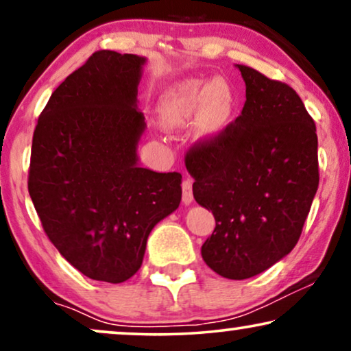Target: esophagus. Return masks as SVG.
<instances>
[{"instance_id":"34e87169","label":"esophagus","mask_w":351,"mask_h":351,"mask_svg":"<svg viewBox=\"0 0 351 351\" xmlns=\"http://www.w3.org/2000/svg\"><path fill=\"white\" fill-rule=\"evenodd\" d=\"M182 201L185 204L193 203V180L185 179L182 182Z\"/></svg>"}]
</instances>
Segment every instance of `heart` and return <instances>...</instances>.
<instances>
[{
	"instance_id": "obj_1",
	"label": "heart",
	"mask_w": 351,
	"mask_h": 351,
	"mask_svg": "<svg viewBox=\"0 0 351 351\" xmlns=\"http://www.w3.org/2000/svg\"><path fill=\"white\" fill-rule=\"evenodd\" d=\"M234 94L227 80L215 76L206 83L189 78L171 86L158 104L161 123L176 129L185 126L195 117V132L199 138H214L232 123Z\"/></svg>"
}]
</instances>
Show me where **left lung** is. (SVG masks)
Here are the masks:
<instances>
[{
  "label": "left lung",
  "mask_w": 351,
  "mask_h": 351,
  "mask_svg": "<svg viewBox=\"0 0 351 351\" xmlns=\"http://www.w3.org/2000/svg\"><path fill=\"white\" fill-rule=\"evenodd\" d=\"M246 83L243 112L220 136L195 143L185 166L196 203L215 228L201 247L210 270L246 280L299 241L318 190V137L291 86L237 65Z\"/></svg>",
  "instance_id": "1"
}]
</instances>
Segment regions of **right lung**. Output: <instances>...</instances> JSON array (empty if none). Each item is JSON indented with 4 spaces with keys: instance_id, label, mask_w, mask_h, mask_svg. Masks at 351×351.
Masks as SVG:
<instances>
[{
    "instance_id": "1",
    "label": "right lung",
    "mask_w": 351,
    "mask_h": 351,
    "mask_svg": "<svg viewBox=\"0 0 351 351\" xmlns=\"http://www.w3.org/2000/svg\"><path fill=\"white\" fill-rule=\"evenodd\" d=\"M145 57L97 51L52 93L33 132L28 193L43 228L76 270L123 282L153 227L179 208L182 176L141 167Z\"/></svg>"
}]
</instances>
